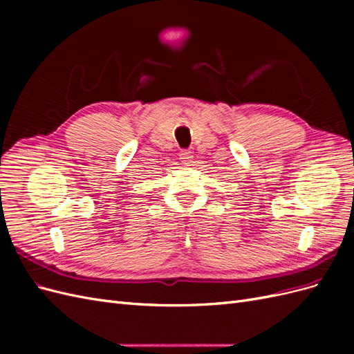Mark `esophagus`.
Here are the masks:
<instances>
[{
  "label": "esophagus",
  "instance_id": "1",
  "mask_svg": "<svg viewBox=\"0 0 354 354\" xmlns=\"http://www.w3.org/2000/svg\"><path fill=\"white\" fill-rule=\"evenodd\" d=\"M178 156H180L181 162H183V164H190L192 158H194V156H192V152H189V151H181Z\"/></svg>",
  "mask_w": 354,
  "mask_h": 354
}]
</instances>
